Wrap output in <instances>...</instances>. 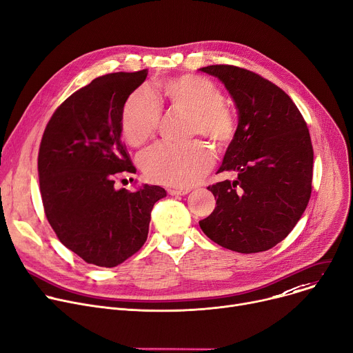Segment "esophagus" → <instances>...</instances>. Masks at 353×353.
Listing matches in <instances>:
<instances>
[{
	"mask_svg": "<svg viewBox=\"0 0 353 353\" xmlns=\"http://www.w3.org/2000/svg\"><path fill=\"white\" fill-rule=\"evenodd\" d=\"M168 193L170 196H185L187 193H190V189H169Z\"/></svg>",
	"mask_w": 353,
	"mask_h": 353,
	"instance_id": "34e87169",
	"label": "esophagus"
}]
</instances>
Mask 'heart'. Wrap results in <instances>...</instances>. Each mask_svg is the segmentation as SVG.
I'll use <instances>...</instances> for the list:
<instances>
[{
  "instance_id": "b5f03b06",
  "label": "heart",
  "mask_w": 353,
  "mask_h": 353,
  "mask_svg": "<svg viewBox=\"0 0 353 353\" xmlns=\"http://www.w3.org/2000/svg\"><path fill=\"white\" fill-rule=\"evenodd\" d=\"M224 102V90L213 81L197 75L173 77L161 82L159 101L146 89L130 93L122 109V133L132 146H143L156 136L160 105H166L173 112L190 114L192 137L204 136L219 150H225L236 139L237 119ZM213 164L214 153L201 140L184 146L159 145L140 157V168L150 181L173 187L199 183Z\"/></svg>"
}]
</instances>
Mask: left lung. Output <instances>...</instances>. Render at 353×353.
Listing matches in <instances>:
<instances>
[{
  "mask_svg": "<svg viewBox=\"0 0 353 353\" xmlns=\"http://www.w3.org/2000/svg\"><path fill=\"white\" fill-rule=\"evenodd\" d=\"M236 103L239 126L217 173L236 172L207 189L216 208L199 224L219 245L243 254L283 241L308 205L314 149L303 116L287 93L252 70L210 65Z\"/></svg>",
  "mask_w": 353,
  "mask_h": 353,
  "instance_id": "left-lung-1",
  "label": "left lung"
}]
</instances>
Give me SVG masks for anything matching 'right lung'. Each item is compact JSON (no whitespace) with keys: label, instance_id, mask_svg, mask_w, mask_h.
Instances as JSON below:
<instances>
[{"label":"right lung","instance_id":"right-lung-1","mask_svg":"<svg viewBox=\"0 0 353 353\" xmlns=\"http://www.w3.org/2000/svg\"><path fill=\"white\" fill-rule=\"evenodd\" d=\"M148 69L93 79L65 99L46 125L38 153L43 211L58 240L88 264L112 268L145 244L163 187L116 190L136 173L121 139L122 109Z\"/></svg>","mask_w":353,"mask_h":353}]
</instances>
